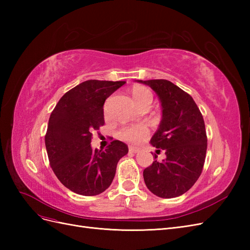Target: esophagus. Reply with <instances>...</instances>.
I'll return each mask as SVG.
<instances>
[{
  "label": "esophagus",
  "instance_id": "34e87169",
  "mask_svg": "<svg viewBox=\"0 0 250 250\" xmlns=\"http://www.w3.org/2000/svg\"><path fill=\"white\" fill-rule=\"evenodd\" d=\"M139 151H141V149L139 147L129 146V152H131V153H138Z\"/></svg>",
  "mask_w": 250,
  "mask_h": 250
}]
</instances>
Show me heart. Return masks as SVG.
<instances>
[{"instance_id":"obj_1","label":"heart","mask_w":250,"mask_h":250,"mask_svg":"<svg viewBox=\"0 0 250 250\" xmlns=\"http://www.w3.org/2000/svg\"><path fill=\"white\" fill-rule=\"evenodd\" d=\"M132 97L134 102L139 106L140 104L146 102H152V93L145 86H135L132 89ZM148 128L145 124H134L129 126H124L120 129L119 135L128 142L138 143L143 141L147 137Z\"/></svg>"}]
</instances>
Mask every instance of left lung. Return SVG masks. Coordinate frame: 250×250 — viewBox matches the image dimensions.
<instances>
[{"instance_id": "1", "label": "left lung", "mask_w": 250, "mask_h": 250, "mask_svg": "<svg viewBox=\"0 0 250 250\" xmlns=\"http://www.w3.org/2000/svg\"><path fill=\"white\" fill-rule=\"evenodd\" d=\"M138 82L150 86L160 98L162 121L150 143L166 154L163 162L155 160L144 170V180L158 197H178L194 186L203 169L208 148L203 117L193 98L171 81Z\"/></svg>"}]
</instances>
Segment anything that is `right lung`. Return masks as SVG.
<instances>
[{
  "label": "right lung",
  "instance_id": "1",
  "mask_svg": "<svg viewBox=\"0 0 250 250\" xmlns=\"http://www.w3.org/2000/svg\"><path fill=\"white\" fill-rule=\"evenodd\" d=\"M125 81L87 80L66 92L53 109L44 143L51 168L65 188L95 196L111 185L120 158L128 153L115 140L106 149H92L93 132L104 125L105 100Z\"/></svg>",
  "mask_w": 250,
  "mask_h": 250
}]
</instances>
